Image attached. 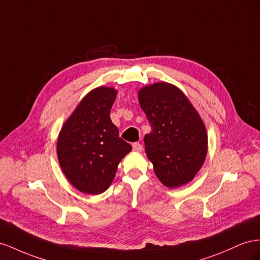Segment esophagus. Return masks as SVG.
Listing matches in <instances>:
<instances>
[{
  "mask_svg": "<svg viewBox=\"0 0 260 260\" xmlns=\"http://www.w3.org/2000/svg\"><path fill=\"white\" fill-rule=\"evenodd\" d=\"M133 150L137 151V152L142 151L143 150V145L139 144V143H134V144H133Z\"/></svg>",
  "mask_w": 260,
  "mask_h": 260,
  "instance_id": "1",
  "label": "esophagus"
}]
</instances>
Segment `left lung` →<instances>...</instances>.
Wrapping results in <instances>:
<instances>
[{"label": "left lung", "instance_id": "left-lung-1", "mask_svg": "<svg viewBox=\"0 0 260 260\" xmlns=\"http://www.w3.org/2000/svg\"><path fill=\"white\" fill-rule=\"evenodd\" d=\"M138 99L151 125L144 140L155 175L171 188L190 182L203 166L208 143L197 111L179 88L168 83L144 87Z\"/></svg>", "mask_w": 260, "mask_h": 260}]
</instances>
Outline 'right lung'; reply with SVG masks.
<instances>
[{
    "instance_id": "right-lung-1",
    "label": "right lung",
    "mask_w": 260,
    "mask_h": 260,
    "mask_svg": "<svg viewBox=\"0 0 260 260\" xmlns=\"http://www.w3.org/2000/svg\"><path fill=\"white\" fill-rule=\"evenodd\" d=\"M116 90L99 87L80 101L57 139V158L68 180L85 194L109 188L132 146L120 137L110 111Z\"/></svg>"
}]
</instances>
